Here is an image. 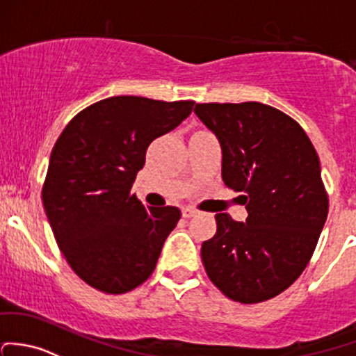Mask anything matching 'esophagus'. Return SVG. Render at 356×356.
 Instances as JSON below:
<instances>
[{"instance_id":"1","label":"esophagus","mask_w":356,"mask_h":356,"mask_svg":"<svg viewBox=\"0 0 356 356\" xmlns=\"http://www.w3.org/2000/svg\"><path fill=\"white\" fill-rule=\"evenodd\" d=\"M194 215H196V209L182 208V216H184V218H191V216H194Z\"/></svg>"}]
</instances>
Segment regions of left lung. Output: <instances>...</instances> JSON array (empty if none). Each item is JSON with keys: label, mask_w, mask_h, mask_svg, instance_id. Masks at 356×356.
I'll return each mask as SVG.
<instances>
[{"label": "left lung", "mask_w": 356, "mask_h": 356, "mask_svg": "<svg viewBox=\"0 0 356 356\" xmlns=\"http://www.w3.org/2000/svg\"><path fill=\"white\" fill-rule=\"evenodd\" d=\"M194 114L218 138L222 179L244 193L245 222L216 213V234L203 242L209 280L228 298L257 304L302 275L327 218V194L305 131L259 102L196 104Z\"/></svg>", "instance_id": "obj_1"}]
</instances>
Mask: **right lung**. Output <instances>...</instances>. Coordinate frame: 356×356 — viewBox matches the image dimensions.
<instances>
[{"label": "right lung", "instance_id": "1", "mask_svg": "<svg viewBox=\"0 0 356 356\" xmlns=\"http://www.w3.org/2000/svg\"><path fill=\"white\" fill-rule=\"evenodd\" d=\"M193 106L111 97L71 119L56 141L44 209L63 256L90 286L126 293L155 269L181 209L145 207L131 188L149 143L188 119Z\"/></svg>", "mask_w": 356, "mask_h": 356}]
</instances>
